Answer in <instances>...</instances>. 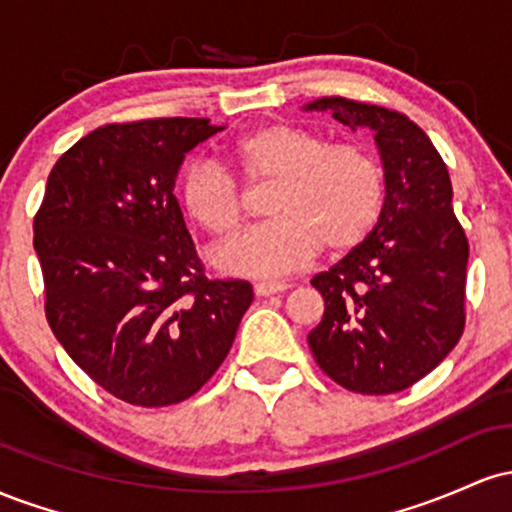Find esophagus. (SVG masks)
<instances>
[{
  "mask_svg": "<svg viewBox=\"0 0 512 512\" xmlns=\"http://www.w3.org/2000/svg\"><path fill=\"white\" fill-rule=\"evenodd\" d=\"M289 289L286 281H257L255 284V293L257 296H272V293H281Z\"/></svg>",
  "mask_w": 512,
  "mask_h": 512,
  "instance_id": "1",
  "label": "esophagus"
}]
</instances>
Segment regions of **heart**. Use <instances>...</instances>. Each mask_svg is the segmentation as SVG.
<instances>
[{
	"mask_svg": "<svg viewBox=\"0 0 512 512\" xmlns=\"http://www.w3.org/2000/svg\"><path fill=\"white\" fill-rule=\"evenodd\" d=\"M231 158L245 180L274 187L264 207L272 219L214 252V264L228 274H289L320 248L342 255L361 245L383 214V163L361 144H330L315 129L272 122L243 134ZM180 202L214 238L233 236L245 216L238 182L207 158L185 168Z\"/></svg>",
	"mask_w": 512,
	"mask_h": 512,
	"instance_id": "heart-1",
	"label": "heart"
}]
</instances>
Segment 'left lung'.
Instances as JSON below:
<instances>
[{"label":"left lung","instance_id":"left-lung-1","mask_svg":"<svg viewBox=\"0 0 512 512\" xmlns=\"http://www.w3.org/2000/svg\"><path fill=\"white\" fill-rule=\"evenodd\" d=\"M351 129H370L385 170V207L361 245L310 284L325 315L308 334L317 366L361 395H392L431 373L464 330L469 243L452 211L443 158L407 115L317 98Z\"/></svg>","mask_w":512,"mask_h":512}]
</instances>
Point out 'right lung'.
I'll list each match as a JSON object with an SVG mask.
<instances>
[{
	"label": "right lung",
	"mask_w": 512,
	"mask_h": 512,
	"mask_svg": "<svg viewBox=\"0 0 512 512\" xmlns=\"http://www.w3.org/2000/svg\"><path fill=\"white\" fill-rule=\"evenodd\" d=\"M221 129L204 117L93 129L55 163L33 219L50 330L127 404L195 395L252 303L248 281L204 274L173 195L187 151Z\"/></svg>",
	"instance_id": "right-lung-1"
}]
</instances>
